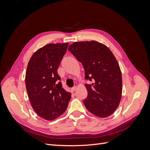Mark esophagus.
<instances>
[{"label": "esophagus", "mask_w": 150, "mask_h": 150, "mask_svg": "<svg viewBox=\"0 0 150 150\" xmlns=\"http://www.w3.org/2000/svg\"><path fill=\"white\" fill-rule=\"evenodd\" d=\"M76 89H77V87H76V86H74V87L71 89V91H72V92H74V91H75L76 90Z\"/></svg>", "instance_id": "1"}]
</instances>
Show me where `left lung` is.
Wrapping results in <instances>:
<instances>
[{
  "instance_id": "8db88e82",
  "label": "left lung",
  "mask_w": 150,
  "mask_h": 150,
  "mask_svg": "<svg viewBox=\"0 0 150 150\" xmlns=\"http://www.w3.org/2000/svg\"><path fill=\"white\" fill-rule=\"evenodd\" d=\"M82 63L88 96L84 100L87 110L100 117L112 115L118 107L122 94V76L116 59L105 45L95 40L75 42L68 47Z\"/></svg>"
}]
</instances>
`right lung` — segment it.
<instances>
[{
	"mask_svg": "<svg viewBox=\"0 0 150 150\" xmlns=\"http://www.w3.org/2000/svg\"><path fill=\"white\" fill-rule=\"evenodd\" d=\"M68 43L49 44L30 57L25 74V86L34 110L43 119L51 121L66 110L71 94L62 88L57 69Z\"/></svg>",
	"mask_w": 150,
	"mask_h": 150,
	"instance_id": "obj_1",
	"label": "right lung"
}]
</instances>
